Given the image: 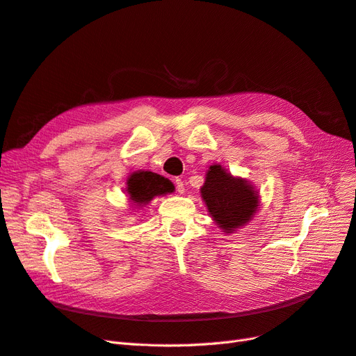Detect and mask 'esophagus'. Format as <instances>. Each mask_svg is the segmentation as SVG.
<instances>
[{
    "mask_svg": "<svg viewBox=\"0 0 356 356\" xmlns=\"http://www.w3.org/2000/svg\"><path fill=\"white\" fill-rule=\"evenodd\" d=\"M175 186H177V191L179 193V195H182V193L186 191V186H184V182H182V179H175Z\"/></svg>",
    "mask_w": 356,
    "mask_h": 356,
    "instance_id": "34e87169",
    "label": "esophagus"
}]
</instances>
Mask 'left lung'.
Here are the masks:
<instances>
[{
	"label": "left lung",
	"instance_id": "8db88e82",
	"mask_svg": "<svg viewBox=\"0 0 356 356\" xmlns=\"http://www.w3.org/2000/svg\"><path fill=\"white\" fill-rule=\"evenodd\" d=\"M200 196L212 220L225 234L246 225L260 208V193L251 181L232 175L220 163L207 170Z\"/></svg>",
	"mask_w": 356,
	"mask_h": 356
}]
</instances>
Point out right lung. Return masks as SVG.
Segmentation results:
<instances>
[{"instance_id": "obj_1", "label": "right lung", "mask_w": 356, "mask_h": 356, "mask_svg": "<svg viewBox=\"0 0 356 356\" xmlns=\"http://www.w3.org/2000/svg\"><path fill=\"white\" fill-rule=\"evenodd\" d=\"M174 191L175 186L168 178L154 174L152 170L132 172L126 181L124 188L129 202L136 209L145 208L154 197L165 196Z\"/></svg>"}]
</instances>
